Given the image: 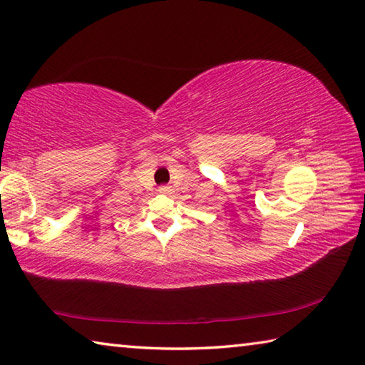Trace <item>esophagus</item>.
I'll return each mask as SVG.
<instances>
[{"instance_id":"1","label":"esophagus","mask_w":365,"mask_h":365,"mask_svg":"<svg viewBox=\"0 0 365 365\" xmlns=\"http://www.w3.org/2000/svg\"><path fill=\"white\" fill-rule=\"evenodd\" d=\"M161 193H170V187H168V185H164V187L160 188Z\"/></svg>"}]
</instances>
